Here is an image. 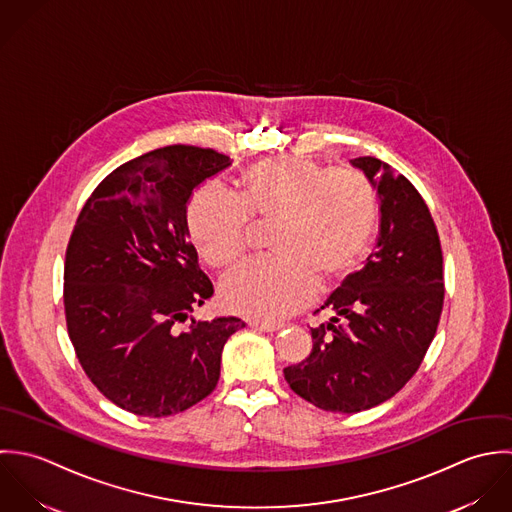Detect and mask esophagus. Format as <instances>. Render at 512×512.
Returning a JSON list of instances; mask_svg holds the SVG:
<instances>
[{
	"instance_id": "obj_1",
	"label": "esophagus",
	"mask_w": 512,
	"mask_h": 512,
	"mask_svg": "<svg viewBox=\"0 0 512 512\" xmlns=\"http://www.w3.org/2000/svg\"><path fill=\"white\" fill-rule=\"evenodd\" d=\"M249 326L261 332H277L283 328V324H275V322H261V320H249Z\"/></svg>"
}]
</instances>
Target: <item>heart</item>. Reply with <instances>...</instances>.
Returning <instances> with one entry per match:
<instances>
[{
	"instance_id": "1",
	"label": "heart",
	"mask_w": 512,
	"mask_h": 512,
	"mask_svg": "<svg viewBox=\"0 0 512 512\" xmlns=\"http://www.w3.org/2000/svg\"><path fill=\"white\" fill-rule=\"evenodd\" d=\"M378 213L376 190L360 170L269 156L241 172L237 202L215 186L200 188L186 207V225L205 263L229 269L247 253L251 221L273 223L275 259L237 269L223 281L221 297L251 318L279 320L305 307L316 283L334 285L360 263Z\"/></svg>"
}]
</instances>
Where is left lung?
I'll list each match as a JSON object with an SVG mask.
<instances>
[{"mask_svg": "<svg viewBox=\"0 0 512 512\" xmlns=\"http://www.w3.org/2000/svg\"><path fill=\"white\" fill-rule=\"evenodd\" d=\"M350 162L378 192L380 233L366 267L320 307L334 316L310 328V354L283 370L295 394L340 413L374 408L408 384L437 332L445 297L439 233L419 192L378 158Z\"/></svg>", "mask_w": 512, "mask_h": 512, "instance_id": "left-lung-1", "label": "left lung"}]
</instances>
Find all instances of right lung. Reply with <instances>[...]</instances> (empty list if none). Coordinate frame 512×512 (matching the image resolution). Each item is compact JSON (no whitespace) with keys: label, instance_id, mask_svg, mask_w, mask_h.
<instances>
[{"label":"right lung","instance_id":"obj_1","mask_svg":"<svg viewBox=\"0 0 512 512\" xmlns=\"http://www.w3.org/2000/svg\"><path fill=\"white\" fill-rule=\"evenodd\" d=\"M231 166L186 144L142 154L95 188L65 253L63 303L75 354L104 398L144 417H168L207 398L221 350L245 326L196 320L213 295L188 239L192 192Z\"/></svg>","mask_w":512,"mask_h":512}]
</instances>
